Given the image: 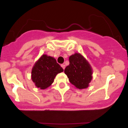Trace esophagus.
<instances>
[{"mask_svg": "<svg viewBox=\"0 0 128 128\" xmlns=\"http://www.w3.org/2000/svg\"><path fill=\"white\" fill-rule=\"evenodd\" d=\"M61 67H62V68L64 69H64H65V67H66L65 64H61Z\"/></svg>", "mask_w": 128, "mask_h": 128, "instance_id": "esophagus-1", "label": "esophagus"}]
</instances>
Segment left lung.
<instances>
[{"label":"left lung","mask_w":128,"mask_h":128,"mask_svg":"<svg viewBox=\"0 0 128 128\" xmlns=\"http://www.w3.org/2000/svg\"><path fill=\"white\" fill-rule=\"evenodd\" d=\"M69 64L64 73L70 82L79 90L88 87L92 78V69L88 61L79 53L69 57Z\"/></svg>","instance_id":"left-lung-1"}]
</instances>
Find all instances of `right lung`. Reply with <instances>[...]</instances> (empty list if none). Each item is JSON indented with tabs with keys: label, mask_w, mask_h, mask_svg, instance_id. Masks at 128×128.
I'll use <instances>...</instances> for the list:
<instances>
[{
	"label": "right lung",
	"mask_w": 128,
	"mask_h": 128,
	"mask_svg": "<svg viewBox=\"0 0 128 128\" xmlns=\"http://www.w3.org/2000/svg\"><path fill=\"white\" fill-rule=\"evenodd\" d=\"M63 71L54 57L44 54L32 67L31 79L36 87L44 90L52 84L56 74Z\"/></svg>",
	"instance_id": "add662e5"
}]
</instances>
